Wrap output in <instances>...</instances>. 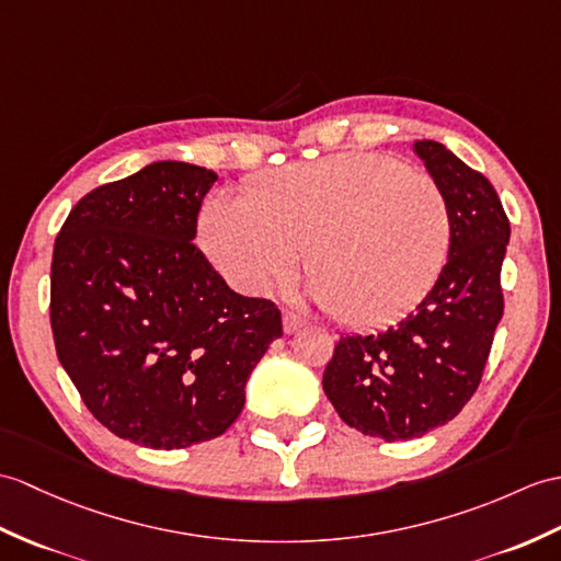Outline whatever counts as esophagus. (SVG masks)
Masks as SVG:
<instances>
[{
    "label": "esophagus",
    "instance_id": "obj_1",
    "mask_svg": "<svg viewBox=\"0 0 561 561\" xmlns=\"http://www.w3.org/2000/svg\"><path fill=\"white\" fill-rule=\"evenodd\" d=\"M282 322H284V334H296L298 330H304L306 328V320L304 318H298V316H294V312H284V318H282Z\"/></svg>",
    "mask_w": 561,
    "mask_h": 561
}]
</instances>
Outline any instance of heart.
<instances>
[{
    "mask_svg": "<svg viewBox=\"0 0 561 561\" xmlns=\"http://www.w3.org/2000/svg\"><path fill=\"white\" fill-rule=\"evenodd\" d=\"M201 243L231 286L291 282L298 253L330 316L377 328L421 304L449 251V207L433 179L375 154L279 169L243 201L213 195Z\"/></svg>",
    "mask_w": 561,
    "mask_h": 561,
    "instance_id": "1",
    "label": "heart"
}]
</instances>
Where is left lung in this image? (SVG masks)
I'll return each mask as SVG.
<instances>
[{"mask_svg":"<svg viewBox=\"0 0 561 561\" xmlns=\"http://www.w3.org/2000/svg\"><path fill=\"white\" fill-rule=\"evenodd\" d=\"M413 152L449 207L447 265L392 328L342 336L322 375L340 419L387 442L449 423L473 397L504 312L500 272L512 233L483 174L435 140H415Z\"/></svg>","mask_w":561,"mask_h":561,"instance_id":"1","label":"left lung"}]
</instances>
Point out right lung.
<instances>
[{
	"label": "right lung",
	"mask_w": 561,
	"mask_h": 561,
	"mask_svg": "<svg viewBox=\"0 0 561 561\" xmlns=\"http://www.w3.org/2000/svg\"><path fill=\"white\" fill-rule=\"evenodd\" d=\"M210 169L162 160L76 203L51 255L59 363L116 437L184 449L239 419L282 312L231 291L195 249Z\"/></svg>",
	"instance_id": "obj_1"
}]
</instances>
